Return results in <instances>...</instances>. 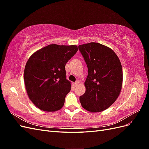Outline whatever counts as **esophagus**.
<instances>
[{
    "label": "esophagus",
    "mask_w": 149,
    "mask_h": 149,
    "mask_svg": "<svg viewBox=\"0 0 149 149\" xmlns=\"http://www.w3.org/2000/svg\"><path fill=\"white\" fill-rule=\"evenodd\" d=\"M79 82L78 81H76L74 83V86H77L79 84Z\"/></svg>",
    "instance_id": "esophagus-1"
}]
</instances>
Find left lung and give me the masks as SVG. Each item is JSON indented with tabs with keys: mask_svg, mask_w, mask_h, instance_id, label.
Instances as JSON below:
<instances>
[{
	"mask_svg": "<svg viewBox=\"0 0 149 149\" xmlns=\"http://www.w3.org/2000/svg\"><path fill=\"white\" fill-rule=\"evenodd\" d=\"M88 69L86 91L79 97L84 109L92 112L106 110L118 99L123 80V68L112 49L91 42L79 45Z\"/></svg>",
	"mask_w": 149,
	"mask_h": 149,
	"instance_id": "8db88e82",
	"label": "left lung"
}]
</instances>
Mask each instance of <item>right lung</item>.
<instances>
[{
  "mask_svg": "<svg viewBox=\"0 0 149 149\" xmlns=\"http://www.w3.org/2000/svg\"><path fill=\"white\" fill-rule=\"evenodd\" d=\"M76 45L52 44L35 52L24 70V83L30 101L40 110L54 112L63 106L71 88L65 65L78 51Z\"/></svg>",
  "mask_w": 149,
  "mask_h": 149,
  "instance_id": "add662e5",
  "label": "right lung"
}]
</instances>
